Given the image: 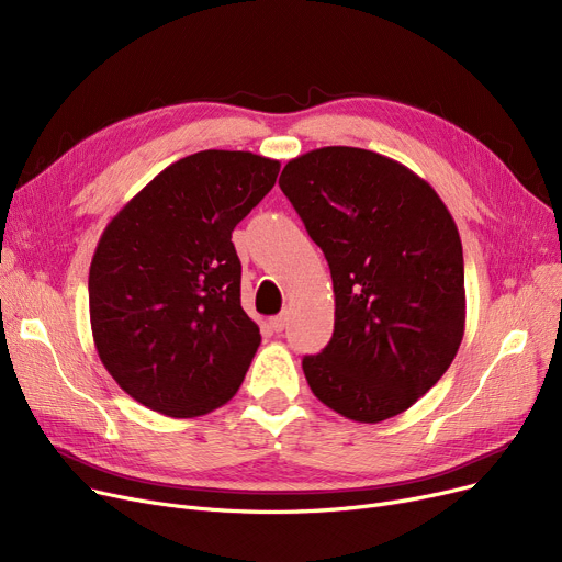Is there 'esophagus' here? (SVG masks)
I'll return each instance as SVG.
<instances>
[{"label":"esophagus","instance_id":"obj_1","mask_svg":"<svg viewBox=\"0 0 562 562\" xmlns=\"http://www.w3.org/2000/svg\"><path fill=\"white\" fill-rule=\"evenodd\" d=\"M286 321H289V314H286V312H280L278 316L271 318V328H273L276 333H282V330L286 328Z\"/></svg>","mask_w":562,"mask_h":562}]
</instances>
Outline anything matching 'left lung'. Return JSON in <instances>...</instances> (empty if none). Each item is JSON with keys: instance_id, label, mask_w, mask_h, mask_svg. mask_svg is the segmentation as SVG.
I'll return each mask as SVG.
<instances>
[{"instance_id": "8db88e82", "label": "left lung", "mask_w": 562, "mask_h": 562, "mask_svg": "<svg viewBox=\"0 0 562 562\" xmlns=\"http://www.w3.org/2000/svg\"><path fill=\"white\" fill-rule=\"evenodd\" d=\"M280 189L330 266L335 333L303 358L314 396L378 424L447 373L464 335L458 227L435 189L403 164L330 145L291 159Z\"/></svg>"}]
</instances>
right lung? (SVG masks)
Listing matches in <instances>:
<instances>
[{"mask_svg": "<svg viewBox=\"0 0 562 562\" xmlns=\"http://www.w3.org/2000/svg\"><path fill=\"white\" fill-rule=\"evenodd\" d=\"M280 161L202 150L170 164L100 236L88 307L98 356L140 405L189 419L227 403L259 348L232 232Z\"/></svg>", "mask_w": 562, "mask_h": 562, "instance_id": "add662e5", "label": "right lung"}]
</instances>
